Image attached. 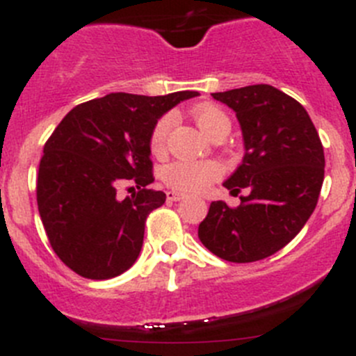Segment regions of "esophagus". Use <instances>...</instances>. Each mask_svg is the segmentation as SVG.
<instances>
[{"label":"esophagus","instance_id":"34e87169","mask_svg":"<svg viewBox=\"0 0 356 356\" xmlns=\"http://www.w3.org/2000/svg\"><path fill=\"white\" fill-rule=\"evenodd\" d=\"M183 197H185V193L175 192V190H170V192L166 193V199L171 200V202H177V200H181Z\"/></svg>","mask_w":356,"mask_h":356}]
</instances>
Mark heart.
<instances>
[{
	"instance_id": "b5f03b06",
	"label": "heart",
	"mask_w": 356,
	"mask_h": 356,
	"mask_svg": "<svg viewBox=\"0 0 356 356\" xmlns=\"http://www.w3.org/2000/svg\"><path fill=\"white\" fill-rule=\"evenodd\" d=\"M193 119L207 136H213L218 129H230V119L216 105L195 107L193 108ZM171 126H173V114H164L154 124L149 138L150 152L156 154V156L164 152ZM220 177L221 166L214 161H173V163L166 164L161 171L164 185L179 190V192H202Z\"/></svg>"
}]
</instances>
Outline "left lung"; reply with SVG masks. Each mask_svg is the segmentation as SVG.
<instances>
[{
    "label": "left lung",
    "instance_id": "8db88e82",
    "mask_svg": "<svg viewBox=\"0 0 356 356\" xmlns=\"http://www.w3.org/2000/svg\"><path fill=\"white\" fill-rule=\"evenodd\" d=\"M234 108L244 136L242 164L223 183L241 206L211 202L199 238L213 254L252 263L275 254L299 234L318 202L323 147L298 100L270 84L213 93Z\"/></svg>",
    "mask_w": 356,
    "mask_h": 356
}]
</instances>
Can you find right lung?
Listing matches in <instances>:
<instances>
[{
	"label": "right lung",
	"mask_w": 356,
	"mask_h": 356,
	"mask_svg": "<svg viewBox=\"0 0 356 356\" xmlns=\"http://www.w3.org/2000/svg\"><path fill=\"white\" fill-rule=\"evenodd\" d=\"M197 95H105L76 105L47 140L38 209L55 254L77 275L112 279L136 261L147 216L166 200L149 188L150 131L164 112ZM126 182L137 190L121 200Z\"/></svg>",
	"instance_id": "right-lung-1"
}]
</instances>
